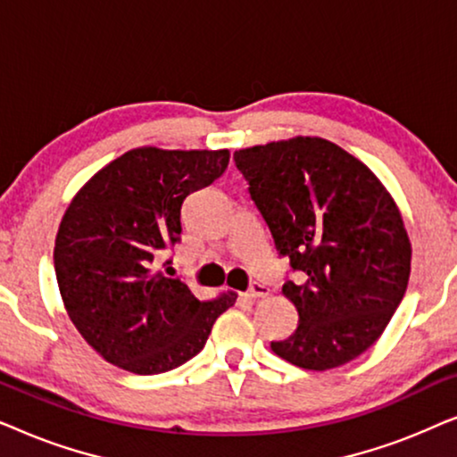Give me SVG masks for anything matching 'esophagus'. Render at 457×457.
Instances as JSON below:
<instances>
[{
	"label": "esophagus",
	"instance_id": "1",
	"mask_svg": "<svg viewBox=\"0 0 457 457\" xmlns=\"http://www.w3.org/2000/svg\"><path fill=\"white\" fill-rule=\"evenodd\" d=\"M268 295V287L264 283H260V280H253L252 287H249L245 297L247 299H258V297H264Z\"/></svg>",
	"mask_w": 457,
	"mask_h": 457
}]
</instances>
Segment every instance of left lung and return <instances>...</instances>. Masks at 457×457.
<instances>
[{"mask_svg":"<svg viewBox=\"0 0 457 457\" xmlns=\"http://www.w3.org/2000/svg\"><path fill=\"white\" fill-rule=\"evenodd\" d=\"M237 170L280 258L295 333L272 352L305 370L347 364L383 335L410 278L402 214L368 166L318 137L239 149Z\"/></svg>","mask_w":457,"mask_h":457,"instance_id":"8db88e82","label":"left lung"}]
</instances>
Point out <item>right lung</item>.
<instances>
[{
	"mask_svg": "<svg viewBox=\"0 0 457 457\" xmlns=\"http://www.w3.org/2000/svg\"><path fill=\"white\" fill-rule=\"evenodd\" d=\"M228 158L227 149H130L68 205L54 247L60 295L110 364L135 374L174 370L202 352L216 318L235 303L233 293L199 302L183 280L158 270L180 243L185 199L222 177Z\"/></svg>",
	"mask_w": 457,
	"mask_h": 457,
	"instance_id": "right-lung-1",
	"label": "right lung"
}]
</instances>
